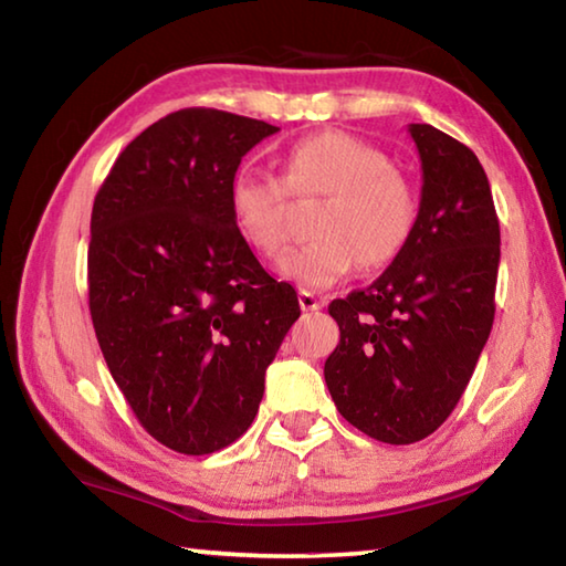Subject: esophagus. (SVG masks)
Listing matches in <instances>:
<instances>
[{"label":"esophagus","mask_w":566,"mask_h":566,"mask_svg":"<svg viewBox=\"0 0 566 566\" xmlns=\"http://www.w3.org/2000/svg\"><path fill=\"white\" fill-rule=\"evenodd\" d=\"M300 306L302 312H317L324 306V300H319V296L312 292H300Z\"/></svg>","instance_id":"esophagus-1"}]
</instances>
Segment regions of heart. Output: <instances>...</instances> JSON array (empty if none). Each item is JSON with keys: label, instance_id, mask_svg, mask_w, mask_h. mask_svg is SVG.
<instances>
[{"label": "heart", "instance_id": "heart-1", "mask_svg": "<svg viewBox=\"0 0 566 566\" xmlns=\"http://www.w3.org/2000/svg\"><path fill=\"white\" fill-rule=\"evenodd\" d=\"M294 202L324 199L319 237L294 247L276 270L302 290H327L359 264L377 270L405 252L419 222V195L385 151L347 132H319L280 159V177L239 169L229 185L237 234L272 256L290 242Z\"/></svg>", "mask_w": 566, "mask_h": 566}]
</instances>
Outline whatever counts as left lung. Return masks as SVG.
Segmentation results:
<instances>
[{
  "mask_svg": "<svg viewBox=\"0 0 566 566\" xmlns=\"http://www.w3.org/2000/svg\"><path fill=\"white\" fill-rule=\"evenodd\" d=\"M421 159L419 222L367 290L329 304L339 344L324 379L339 415L371 439L411 444L444 424L490 339L500 219L472 149L409 124Z\"/></svg>",
  "mask_w": 566,
  "mask_h": 566,
  "instance_id": "1",
  "label": "left lung"
}]
</instances>
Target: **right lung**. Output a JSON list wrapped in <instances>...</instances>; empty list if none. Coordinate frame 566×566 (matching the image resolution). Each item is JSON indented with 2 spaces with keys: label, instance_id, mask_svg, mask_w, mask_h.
I'll list each match as a JSON object with an SVG mask.
<instances>
[{
  "label": "right lung",
  "instance_id": "add662e5",
  "mask_svg": "<svg viewBox=\"0 0 566 566\" xmlns=\"http://www.w3.org/2000/svg\"><path fill=\"white\" fill-rule=\"evenodd\" d=\"M274 132L232 112H171L124 147L94 197V332L134 417L179 454L247 432L300 319L294 286L264 272L229 212L239 161Z\"/></svg>",
  "mask_w": 566,
  "mask_h": 566
}]
</instances>
